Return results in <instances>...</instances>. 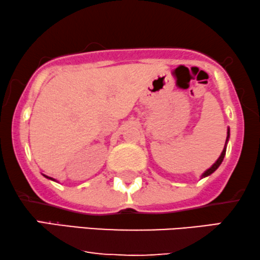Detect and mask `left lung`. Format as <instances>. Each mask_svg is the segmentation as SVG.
Masks as SVG:
<instances>
[{
    "label": "left lung",
    "mask_w": 260,
    "mask_h": 260,
    "mask_svg": "<svg viewBox=\"0 0 260 260\" xmlns=\"http://www.w3.org/2000/svg\"><path fill=\"white\" fill-rule=\"evenodd\" d=\"M229 140H230V127H229V129H227V138H226V143H225V148H223V150H222V152H221V155L219 156V158L216 159L215 163L211 167V168H208L207 170H206V172H205L204 174H202V175H201V179H204V177H207V176L211 175V174L214 173L215 170L219 168V166L221 165V162L223 161V157H225V154H226V147H227V142H229Z\"/></svg>",
    "instance_id": "8db88e82"
}]
</instances>
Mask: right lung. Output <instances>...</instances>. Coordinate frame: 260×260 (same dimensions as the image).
<instances>
[{"instance_id":"add662e5","label":"right lung","mask_w":260,"mask_h":260,"mask_svg":"<svg viewBox=\"0 0 260 260\" xmlns=\"http://www.w3.org/2000/svg\"><path fill=\"white\" fill-rule=\"evenodd\" d=\"M45 177H46V179H48V180H52V181H55L54 179H52V177H49V176H46V175H44Z\"/></svg>"}]
</instances>
